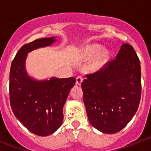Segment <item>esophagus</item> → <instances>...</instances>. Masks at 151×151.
<instances>
[{"label": "esophagus", "mask_w": 151, "mask_h": 151, "mask_svg": "<svg viewBox=\"0 0 151 151\" xmlns=\"http://www.w3.org/2000/svg\"><path fill=\"white\" fill-rule=\"evenodd\" d=\"M82 82H83V78L82 76H78L76 78V84L78 85H82Z\"/></svg>", "instance_id": "34e87169"}]
</instances>
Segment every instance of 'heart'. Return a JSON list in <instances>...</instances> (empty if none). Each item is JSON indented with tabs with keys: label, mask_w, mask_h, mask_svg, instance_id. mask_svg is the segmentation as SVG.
<instances>
[{
	"label": "heart",
	"mask_w": 151,
	"mask_h": 151,
	"mask_svg": "<svg viewBox=\"0 0 151 151\" xmlns=\"http://www.w3.org/2000/svg\"><path fill=\"white\" fill-rule=\"evenodd\" d=\"M101 50V46L97 45H89L84 50V55L88 58L93 57L88 63V69L90 72L94 73L101 70L106 64L110 58V53L106 50Z\"/></svg>",
	"instance_id": "heart-1"
}]
</instances>
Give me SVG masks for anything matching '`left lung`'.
I'll use <instances>...</instances> for the list:
<instances>
[{"label": "left lung", "mask_w": 151, "mask_h": 151, "mask_svg": "<svg viewBox=\"0 0 151 151\" xmlns=\"http://www.w3.org/2000/svg\"><path fill=\"white\" fill-rule=\"evenodd\" d=\"M86 76L82 88L90 123L106 134L121 131L133 118L141 99V66L134 48L122 44L116 60Z\"/></svg>", "instance_id": "1"}]
</instances>
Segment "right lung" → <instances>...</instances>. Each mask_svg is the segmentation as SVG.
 <instances>
[{
    "mask_svg": "<svg viewBox=\"0 0 151 151\" xmlns=\"http://www.w3.org/2000/svg\"><path fill=\"white\" fill-rule=\"evenodd\" d=\"M57 36L37 39L24 45L17 52L10 72V101L17 119L31 132L47 136L59 129L63 120V108L70 90L75 85L74 77H50L37 79L26 70L29 53L51 46Z\"/></svg>",
    "mask_w": 151,
    "mask_h": 151,
    "instance_id": "right-lung-1",
    "label": "right lung"
}]
</instances>
